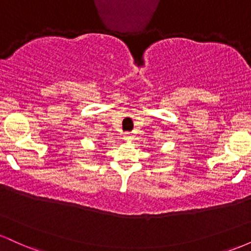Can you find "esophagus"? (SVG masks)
I'll return each instance as SVG.
<instances>
[{
  "label": "esophagus",
  "instance_id": "1",
  "mask_svg": "<svg viewBox=\"0 0 251 251\" xmlns=\"http://www.w3.org/2000/svg\"><path fill=\"white\" fill-rule=\"evenodd\" d=\"M124 139H125L126 142H131V140L133 139V135L131 133H124Z\"/></svg>",
  "mask_w": 251,
  "mask_h": 251
}]
</instances>
